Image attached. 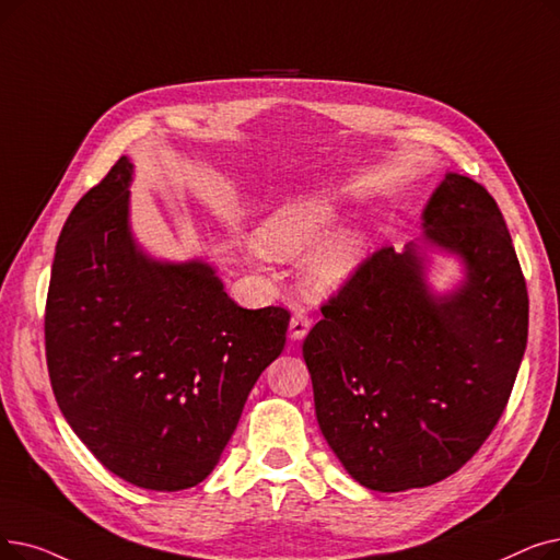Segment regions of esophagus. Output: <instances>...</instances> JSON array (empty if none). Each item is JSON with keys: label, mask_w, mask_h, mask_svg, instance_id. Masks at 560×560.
Returning <instances> with one entry per match:
<instances>
[{"label": "esophagus", "mask_w": 560, "mask_h": 560, "mask_svg": "<svg viewBox=\"0 0 560 560\" xmlns=\"http://www.w3.org/2000/svg\"><path fill=\"white\" fill-rule=\"evenodd\" d=\"M308 327H311L308 315H306L302 308L295 311V313H293V320H290V338H293V340H302V338L306 336Z\"/></svg>", "instance_id": "34e87169"}]
</instances>
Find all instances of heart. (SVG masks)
<instances>
[{"label":"heart","instance_id":"heart-1","mask_svg":"<svg viewBox=\"0 0 560 560\" xmlns=\"http://www.w3.org/2000/svg\"><path fill=\"white\" fill-rule=\"evenodd\" d=\"M340 222L338 203L327 194H311L275 208L256 229V247L270 258L293 260L304 254L302 277L313 295L343 290L369 258L371 240L359 226L332 233Z\"/></svg>","mask_w":560,"mask_h":560}]
</instances>
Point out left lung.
<instances>
[{"instance_id":"1","label":"left lung","mask_w":560,"mask_h":560,"mask_svg":"<svg viewBox=\"0 0 560 560\" xmlns=\"http://www.w3.org/2000/svg\"><path fill=\"white\" fill-rule=\"evenodd\" d=\"M421 220L419 240L363 262L302 346L323 436L375 492L428 488L471 459L526 350V281L488 189L451 172ZM430 253L460 262L444 294L427 281Z\"/></svg>"}]
</instances>
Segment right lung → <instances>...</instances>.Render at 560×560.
Masks as SVG:
<instances>
[{
	"label": "right lung",
	"instance_id": "1",
	"mask_svg": "<svg viewBox=\"0 0 560 560\" xmlns=\"http://www.w3.org/2000/svg\"><path fill=\"white\" fill-rule=\"evenodd\" d=\"M124 155L61 229L45 354L61 415L112 474L178 492L220 462L290 313L242 308L206 258L160 260L130 222Z\"/></svg>",
	"mask_w": 560,
	"mask_h": 560
}]
</instances>
